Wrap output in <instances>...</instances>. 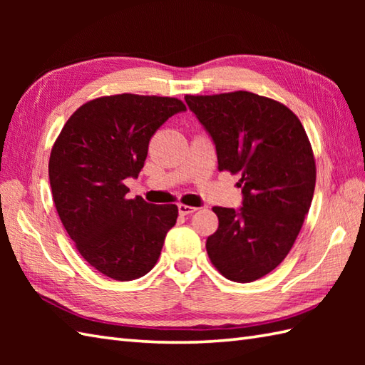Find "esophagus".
I'll list each match as a JSON object with an SVG mask.
<instances>
[{"label": "esophagus", "mask_w": 365, "mask_h": 365, "mask_svg": "<svg viewBox=\"0 0 365 365\" xmlns=\"http://www.w3.org/2000/svg\"><path fill=\"white\" fill-rule=\"evenodd\" d=\"M197 210L196 207H191V205H185V204H178V213L180 215H190V213H195Z\"/></svg>", "instance_id": "34e87169"}]
</instances>
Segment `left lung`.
Returning a JSON list of instances; mask_svg holds the SVG:
<instances>
[{
    "mask_svg": "<svg viewBox=\"0 0 365 365\" xmlns=\"http://www.w3.org/2000/svg\"><path fill=\"white\" fill-rule=\"evenodd\" d=\"M185 100L213 138L218 169L242 175L243 207H213L220 224L207 238V254L229 281L252 282L287 257L311 208L317 178L311 141L297 114L254 92Z\"/></svg>",
    "mask_w": 365,
    "mask_h": 365,
    "instance_id": "8db88e82",
    "label": "left lung"
}]
</instances>
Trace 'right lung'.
<instances>
[{
    "label": "right lung",
    "instance_id": "add662e5",
    "mask_svg": "<svg viewBox=\"0 0 365 365\" xmlns=\"http://www.w3.org/2000/svg\"><path fill=\"white\" fill-rule=\"evenodd\" d=\"M185 110L175 97H97L68 118L54 141L48 161L54 207L81 257L98 273L133 281L157 263L178 208L127 199L123 180L138 177L155 131Z\"/></svg>",
    "mask_w": 365,
    "mask_h": 365
}]
</instances>
